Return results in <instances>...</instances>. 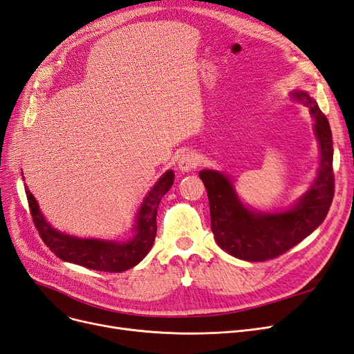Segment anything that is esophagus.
Instances as JSON below:
<instances>
[{"label":"esophagus","mask_w":354,"mask_h":354,"mask_svg":"<svg viewBox=\"0 0 354 354\" xmlns=\"http://www.w3.org/2000/svg\"><path fill=\"white\" fill-rule=\"evenodd\" d=\"M199 165V158L194 152H185L178 160V169L181 173H189Z\"/></svg>","instance_id":"esophagus-1"}]
</instances>
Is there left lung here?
<instances>
[{
  "label": "left lung",
  "instance_id": "left-lung-1",
  "mask_svg": "<svg viewBox=\"0 0 354 354\" xmlns=\"http://www.w3.org/2000/svg\"><path fill=\"white\" fill-rule=\"evenodd\" d=\"M290 98L309 109L319 145L317 178L289 209L261 212L239 199L232 180L216 169L199 173L209 197L210 225L218 245L245 261L279 257L313 234L327 216L334 196L333 135L328 119L306 91H290Z\"/></svg>",
  "mask_w": 354,
  "mask_h": 354
}]
</instances>
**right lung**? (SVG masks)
Instances as JSON below:
<instances>
[{"mask_svg": "<svg viewBox=\"0 0 354 354\" xmlns=\"http://www.w3.org/2000/svg\"><path fill=\"white\" fill-rule=\"evenodd\" d=\"M173 183V169H167L144 197L135 216L132 232L122 239L78 238L55 230L41 214L30 190L27 187L24 190L36 230L56 257L97 272L122 273L142 261L153 245L157 235V210L162 196Z\"/></svg>", "mask_w": 354, "mask_h": 354, "instance_id": "right-lung-1", "label": "right lung"}]
</instances>
